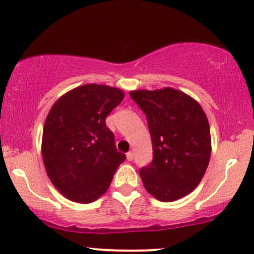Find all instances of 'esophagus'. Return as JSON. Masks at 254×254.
<instances>
[{"label": "esophagus", "instance_id": "esophagus-1", "mask_svg": "<svg viewBox=\"0 0 254 254\" xmlns=\"http://www.w3.org/2000/svg\"><path fill=\"white\" fill-rule=\"evenodd\" d=\"M127 161H132V159H134V154H132L131 152H127Z\"/></svg>", "mask_w": 254, "mask_h": 254}]
</instances>
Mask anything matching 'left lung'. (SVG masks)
<instances>
[{"instance_id": "left-lung-1", "label": "left lung", "mask_w": 254, "mask_h": 254, "mask_svg": "<svg viewBox=\"0 0 254 254\" xmlns=\"http://www.w3.org/2000/svg\"><path fill=\"white\" fill-rule=\"evenodd\" d=\"M130 97L147 116L153 161L140 168L144 187L170 202L200 184L211 154L207 118L197 101L175 88L131 91Z\"/></svg>"}]
</instances>
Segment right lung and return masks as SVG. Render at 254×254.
Returning <instances> with one entry per match:
<instances>
[{
  "label": "right lung",
  "instance_id": "right-lung-1",
  "mask_svg": "<svg viewBox=\"0 0 254 254\" xmlns=\"http://www.w3.org/2000/svg\"><path fill=\"white\" fill-rule=\"evenodd\" d=\"M124 99L122 90L84 84L57 100L43 129L42 154L50 181L76 202H92L106 192L125 161L106 118Z\"/></svg>",
  "mask_w": 254,
  "mask_h": 254
}]
</instances>
